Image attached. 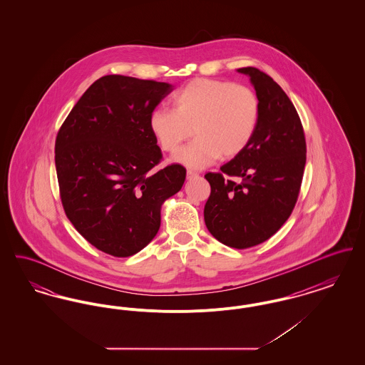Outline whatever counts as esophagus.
<instances>
[{
	"instance_id": "1",
	"label": "esophagus",
	"mask_w": 365,
	"mask_h": 365,
	"mask_svg": "<svg viewBox=\"0 0 365 365\" xmlns=\"http://www.w3.org/2000/svg\"><path fill=\"white\" fill-rule=\"evenodd\" d=\"M186 175H187V179H192V178H197V176H198L197 173H194V171H191V170H189Z\"/></svg>"
}]
</instances>
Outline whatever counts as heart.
<instances>
[{
	"mask_svg": "<svg viewBox=\"0 0 365 365\" xmlns=\"http://www.w3.org/2000/svg\"><path fill=\"white\" fill-rule=\"evenodd\" d=\"M260 120V101L246 86L226 81L194 79L173 96V109L158 108L149 127L163 150L173 153L194 133L197 138L174 156L201 170L219 157L234 158L249 146Z\"/></svg>",
	"mask_w": 365,
	"mask_h": 365,
	"instance_id": "b5f03b06",
	"label": "heart"
}]
</instances>
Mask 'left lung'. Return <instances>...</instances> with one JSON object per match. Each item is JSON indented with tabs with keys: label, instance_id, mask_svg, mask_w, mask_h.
<instances>
[{
	"label": "left lung",
	"instance_id": "8db88e82",
	"mask_svg": "<svg viewBox=\"0 0 365 365\" xmlns=\"http://www.w3.org/2000/svg\"><path fill=\"white\" fill-rule=\"evenodd\" d=\"M237 71L249 76L256 90L260 120L241 155L222 165V173L205 175L210 195L204 219L219 242L246 249L271 238L292 215L305 168L307 143L294 105L282 87L257 68Z\"/></svg>",
	"mask_w": 365,
	"mask_h": 365
}]
</instances>
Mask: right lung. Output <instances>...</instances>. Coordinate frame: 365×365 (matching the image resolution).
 <instances>
[{"label": "right lung", "mask_w": 365, "mask_h": 365, "mask_svg": "<svg viewBox=\"0 0 365 365\" xmlns=\"http://www.w3.org/2000/svg\"><path fill=\"white\" fill-rule=\"evenodd\" d=\"M174 86L123 75L96 81L56 138V171L67 217L98 250L128 257L156 237L163 202L182 189L186 170L153 171L161 149L149 127Z\"/></svg>", "instance_id": "1"}]
</instances>
